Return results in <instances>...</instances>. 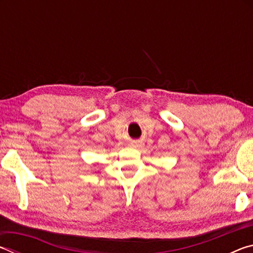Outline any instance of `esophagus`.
Listing matches in <instances>:
<instances>
[{
    "mask_svg": "<svg viewBox=\"0 0 253 253\" xmlns=\"http://www.w3.org/2000/svg\"><path fill=\"white\" fill-rule=\"evenodd\" d=\"M130 145H131L132 147H139L140 145H142V144H140V143H137V142H134V143H131Z\"/></svg>",
    "mask_w": 253,
    "mask_h": 253,
    "instance_id": "esophagus-1",
    "label": "esophagus"
}]
</instances>
